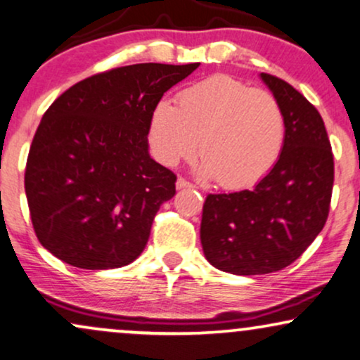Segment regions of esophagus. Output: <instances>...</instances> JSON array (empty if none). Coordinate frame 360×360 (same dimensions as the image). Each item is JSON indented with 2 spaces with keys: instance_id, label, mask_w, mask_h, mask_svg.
Segmentation results:
<instances>
[{
  "instance_id": "obj_1",
  "label": "esophagus",
  "mask_w": 360,
  "mask_h": 360,
  "mask_svg": "<svg viewBox=\"0 0 360 360\" xmlns=\"http://www.w3.org/2000/svg\"><path fill=\"white\" fill-rule=\"evenodd\" d=\"M176 188H177V189H186V188H194V186L191 184L189 181H186L184 177H177V181H176Z\"/></svg>"
}]
</instances>
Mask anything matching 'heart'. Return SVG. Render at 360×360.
<instances>
[{
    "instance_id": "b5f03b06",
    "label": "heart",
    "mask_w": 360,
    "mask_h": 360,
    "mask_svg": "<svg viewBox=\"0 0 360 360\" xmlns=\"http://www.w3.org/2000/svg\"><path fill=\"white\" fill-rule=\"evenodd\" d=\"M149 143L166 166L191 158L199 144V174L216 177L222 188H245L279 161L285 116L269 91L216 75L181 91L177 108L167 101L154 106Z\"/></svg>"
}]
</instances>
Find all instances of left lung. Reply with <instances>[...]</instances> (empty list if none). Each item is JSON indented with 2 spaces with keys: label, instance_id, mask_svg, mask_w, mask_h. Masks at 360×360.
Masks as SVG:
<instances>
[{
  "label": "left lung",
  "instance_id": "1",
  "mask_svg": "<svg viewBox=\"0 0 360 360\" xmlns=\"http://www.w3.org/2000/svg\"><path fill=\"white\" fill-rule=\"evenodd\" d=\"M285 116L276 166L251 189L209 194L202 207L204 256L236 276L269 274L301 257L329 216L334 156L324 121L292 86L261 72Z\"/></svg>",
  "mask_w": 360,
  "mask_h": 360
}]
</instances>
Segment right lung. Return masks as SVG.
I'll list each match as a JSON object with an SVG mask.
<instances>
[{"mask_svg":"<svg viewBox=\"0 0 360 360\" xmlns=\"http://www.w3.org/2000/svg\"><path fill=\"white\" fill-rule=\"evenodd\" d=\"M199 63H141L86 78L43 115L25 189L44 249L79 269L127 266L154 216L176 194L174 172L149 156V121L162 94Z\"/></svg>","mask_w":360,"mask_h":360,"instance_id":"obj_1","label":"right lung"}]
</instances>
